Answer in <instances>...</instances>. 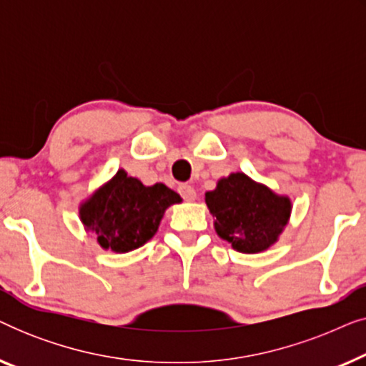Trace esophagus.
Listing matches in <instances>:
<instances>
[{"label": "esophagus", "instance_id": "esophagus-1", "mask_svg": "<svg viewBox=\"0 0 366 366\" xmlns=\"http://www.w3.org/2000/svg\"><path fill=\"white\" fill-rule=\"evenodd\" d=\"M178 192L184 199H187V202H194V199H197V197H198L197 189H194L192 184H179Z\"/></svg>", "mask_w": 366, "mask_h": 366}]
</instances>
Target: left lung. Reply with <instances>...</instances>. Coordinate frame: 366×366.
I'll use <instances>...</instances> for the list:
<instances>
[{
  "instance_id": "left-lung-1",
  "label": "left lung",
  "mask_w": 366,
  "mask_h": 366,
  "mask_svg": "<svg viewBox=\"0 0 366 366\" xmlns=\"http://www.w3.org/2000/svg\"><path fill=\"white\" fill-rule=\"evenodd\" d=\"M213 214L214 232L239 253H262L280 239L292 217V199L243 172L218 179L217 188L204 193Z\"/></svg>"
}]
</instances>
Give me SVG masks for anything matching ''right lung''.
<instances>
[{
  "mask_svg": "<svg viewBox=\"0 0 366 366\" xmlns=\"http://www.w3.org/2000/svg\"><path fill=\"white\" fill-rule=\"evenodd\" d=\"M179 202V194L163 183L144 187L122 168L79 203L78 213L84 232L97 234L99 247L128 253L149 242L164 212Z\"/></svg>",
  "mask_w": 366,
  "mask_h": 366,
  "instance_id": "right-lung-1",
  "label": "right lung"
}]
</instances>
